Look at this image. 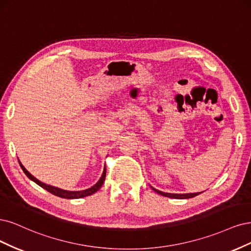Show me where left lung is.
I'll use <instances>...</instances> for the list:
<instances>
[{"mask_svg": "<svg viewBox=\"0 0 251 251\" xmlns=\"http://www.w3.org/2000/svg\"><path fill=\"white\" fill-rule=\"evenodd\" d=\"M152 188V187H151ZM152 190L156 192L157 194H160L161 196H165V197H170V198H174V199H188V198H193L201 193H190V194H171V193H165V192H161L158 191L154 188H152Z\"/></svg>", "mask_w": 251, "mask_h": 251, "instance_id": "left-lung-1", "label": "left lung"}]
</instances>
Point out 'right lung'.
<instances>
[{
	"label": "right lung",
	"mask_w": 251,
	"mask_h": 251,
	"mask_svg": "<svg viewBox=\"0 0 251 251\" xmlns=\"http://www.w3.org/2000/svg\"><path fill=\"white\" fill-rule=\"evenodd\" d=\"M19 163H20L21 168L23 169L24 173H25L32 181H34L35 183H37V184L39 185V187H42L43 189L47 190L48 192H50L51 194H53V195L61 197V198H67V199L83 198V197L92 195V194L96 193L97 191H98V190L102 187V184H103V182H104V180H105V176H106V167H105L104 170H103V173H102L101 178L99 179V181L97 182L95 185H93L92 188L83 190V191H67V190H61V189H59V188L53 187V185H49V184H46V183H44V182H42V181H39L38 179L35 178V177H34L33 175H31V174L27 171L26 168L22 165V163H21L20 160H19Z\"/></svg>",
	"instance_id": "right-lung-1"
}]
</instances>
